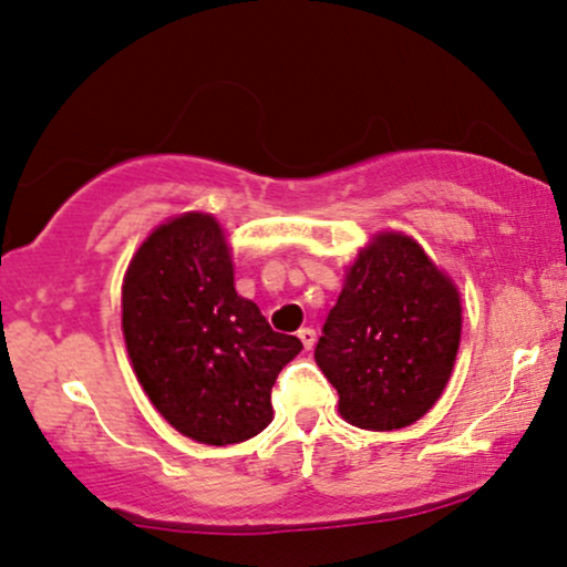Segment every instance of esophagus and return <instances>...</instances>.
<instances>
[{"label": "esophagus", "mask_w": 567, "mask_h": 567, "mask_svg": "<svg viewBox=\"0 0 567 567\" xmlns=\"http://www.w3.org/2000/svg\"><path fill=\"white\" fill-rule=\"evenodd\" d=\"M298 337H300V342H303V348H306V350H311L313 346H317V332H313L311 327H303V329H300Z\"/></svg>", "instance_id": "esophagus-1"}]
</instances>
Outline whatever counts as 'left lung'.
Instances as JSON below:
<instances>
[{
	"mask_svg": "<svg viewBox=\"0 0 567 567\" xmlns=\"http://www.w3.org/2000/svg\"><path fill=\"white\" fill-rule=\"evenodd\" d=\"M457 346L455 285L413 238L382 233L350 267L313 358L348 424L392 432L440 400Z\"/></svg>",
	"mask_w": 567,
	"mask_h": 567,
	"instance_id": "1",
	"label": "left lung"
}]
</instances>
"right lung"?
<instances>
[{"instance_id":"add662e5","label":"right lung","mask_w":567,"mask_h":567,"mask_svg":"<svg viewBox=\"0 0 567 567\" xmlns=\"http://www.w3.org/2000/svg\"><path fill=\"white\" fill-rule=\"evenodd\" d=\"M123 332L156 411L181 434L217 447L267 429L277 374L303 350L235 292L221 227L196 212L156 227L133 256Z\"/></svg>"}]
</instances>
